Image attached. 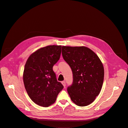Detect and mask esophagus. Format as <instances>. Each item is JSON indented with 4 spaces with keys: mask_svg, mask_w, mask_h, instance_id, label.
Here are the masks:
<instances>
[{
    "mask_svg": "<svg viewBox=\"0 0 128 128\" xmlns=\"http://www.w3.org/2000/svg\"><path fill=\"white\" fill-rule=\"evenodd\" d=\"M61 83L62 84V85L64 86V88H65V86H66V82H65V81H62Z\"/></svg>",
    "mask_w": 128,
    "mask_h": 128,
    "instance_id": "34e87169",
    "label": "esophagus"
}]
</instances>
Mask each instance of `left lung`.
Returning <instances> with one entry per match:
<instances>
[{
	"label": "left lung",
	"mask_w": 128,
	"mask_h": 128,
	"mask_svg": "<svg viewBox=\"0 0 128 128\" xmlns=\"http://www.w3.org/2000/svg\"><path fill=\"white\" fill-rule=\"evenodd\" d=\"M62 54L72 72V84L67 91L72 101L86 106L95 100L102 90L104 69L99 57L84 46H62Z\"/></svg>",
	"instance_id": "obj_1"
}]
</instances>
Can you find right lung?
Listing matches in <instances>:
<instances>
[{"label":"right lung","instance_id":"obj_1","mask_svg":"<svg viewBox=\"0 0 128 128\" xmlns=\"http://www.w3.org/2000/svg\"><path fill=\"white\" fill-rule=\"evenodd\" d=\"M61 53V46H48L33 53L26 62L23 76L24 87L30 99L38 105H51L64 88L53 70Z\"/></svg>","mask_w":128,"mask_h":128}]
</instances>
